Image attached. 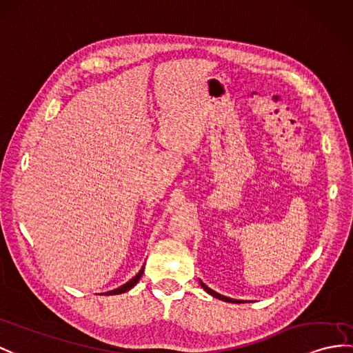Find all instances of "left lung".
I'll return each mask as SVG.
<instances>
[{
  "mask_svg": "<svg viewBox=\"0 0 353 353\" xmlns=\"http://www.w3.org/2000/svg\"><path fill=\"white\" fill-rule=\"evenodd\" d=\"M201 286L206 290V292H208V294L210 295H212L214 298H219V299H221V301H226V303H241V301H238V299H232V298H228V296H223V295H220V294H217V292H214L212 289H210L208 286H206V285H203V283L201 281Z\"/></svg>",
  "mask_w": 353,
  "mask_h": 353,
  "instance_id": "obj_1",
  "label": "left lung"
}]
</instances>
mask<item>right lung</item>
I'll use <instances>...</instances> for the list:
<instances>
[{
    "label": "right lung",
    "mask_w": 353,
    "mask_h": 353,
    "mask_svg": "<svg viewBox=\"0 0 353 353\" xmlns=\"http://www.w3.org/2000/svg\"><path fill=\"white\" fill-rule=\"evenodd\" d=\"M142 274H143V266H142V270L136 274V276L132 279V280H128L125 285H123V286H119L118 289H114V290H109V292H105V294L103 295H119V294H124V292H127V290H130L133 286H136V283L139 281V279L142 277Z\"/></svg>",
    "instance_id": "obj_1"
}]
</instances>
